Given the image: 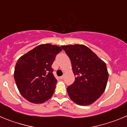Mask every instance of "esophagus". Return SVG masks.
Wrapping results in <instances>:
<instances>
[{"mask_svg":"<svg viewBox=\"0 0 127 127\" xmlns=\"http://www.w3.org/2000/svg\"><path fill=\"white\" fill-rule=\"evenodd\" d=\"M59 78H60V79L62 80V79H64V76H61V77H59Z\"/></svg>","mask_w":127,"mask_h":127,"instance_id":"obj_1","label":"esophagus"}]
</instances>
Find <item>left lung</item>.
<instances>
[{"label":"left lung","mask_w":127,"mask_h":127,"mask_svg":"<svg viewBox=\"0 0 127 127\" xmlns=\"http://www.w3.org/2000/svg\"><path fill=\"white\" fill-rule=\"evenodd\" d=\"M70 59L75 75L74 82L67 90L72 101L80 105H89L104 92L108 78L106 64L84 45H62Z\"/></svg>","instance_id":"obj_1"}]
</instances>
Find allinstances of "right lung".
Wrapping results in <instances>:
<instances>
[{
    "mask_svg": "<svg viewBox=\"0 0 127 127\" xmlns=\"http://www.w3.org/2000/svg\"><path fill=\"white\" fill-rule=\"evenodd\" d=\"M62 49L50 43L39 45L17 60L14 78L19 92L34 103L47 101L54 94L57 84L52 65Z\"/></svg>",
    "mask_w": 127,
    "mask_h": 127,
    "instance_id": "add662e5",
    "label": "right lung"
}]
</instances>
